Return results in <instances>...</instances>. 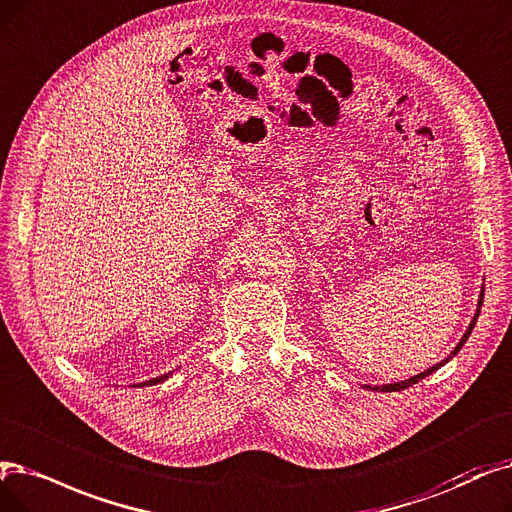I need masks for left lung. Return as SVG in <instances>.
Masks as SVG:
<instances>
[{
    "instance_id": "1",
    "label": "left lung",
    "mask_w": 512,
    "mask_h": 512,
    "mask_svg": "<svg viewBox=\"0 0 512 512\" xmlns=\"http://www.w3.org/2000/svg\"><path fill=\"white\" fill-rule=\"evenodd\" d=\"M483 288H481V299H479V309H481V303H483ZM479 309H477V314H475V318H473V322L469 324V328H466V332H464V337L460 339V343L456 345V349L450 353V358H454V355L462 349V345L466 343V339H469V335H471V332H473V328H475V324H477V318H479ZM450 358L448 360H443L441 364H435V366H431L429 370H425V372H420V374H416V376H412V379H408V381H402V383H393V385H383V387H368V389H374V391H402V389H408V387H412V385H416L418 381H422V379H425V376H429L431 372H435L437 368H441L443 364H446V362H450Z\"/></svg>"
}]
</instances>
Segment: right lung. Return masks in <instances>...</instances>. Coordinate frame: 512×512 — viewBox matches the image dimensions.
<instances>
[{"label": "right lung", "mask_w": 512, "mask_h": 512, "mask_svg": "<svg viewBox=\"0 0 512 512\" xmlns=\"http://www.w3.org/2000/svg\"><path fill=\"white\" fill-rule=\"evenodd\" d=\"M171 376V372H167V374H163V376H159V379H152V381H146V383H140V387H144V385H157V383H161V381H165V379H169Z\"/></svg>", "instance_id": "add662e5"}]
</instances>
